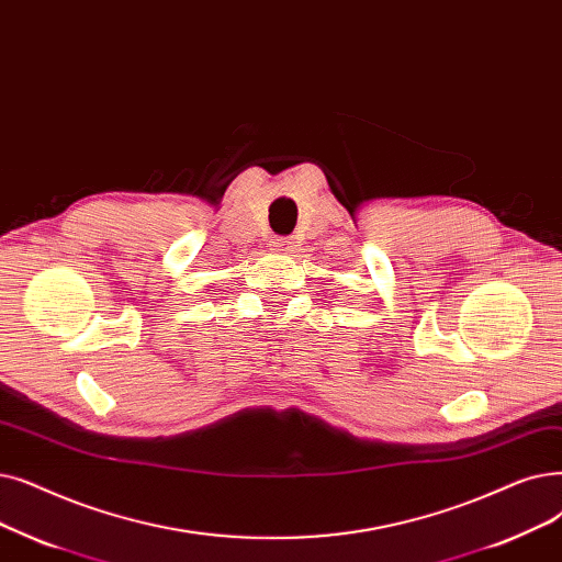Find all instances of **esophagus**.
<instances>
[{
	"label": "esophagus",
	"instance_id": "34e87169",
	"mask_svg": "<svg viewBox=\"0 0 562 562\" xmlns=\"http://www.w3.org/2000/svg\"><path fill=\"white\" fill-rule=\"evenodd\" d=\"M268 246H271V250H273V252L286 255V252L291 250V240H289L286 236H273V238H271V243H268Z\"/></svg>",
	"mask_w": 562,
	"mask_h": 562
}]
</instances>
